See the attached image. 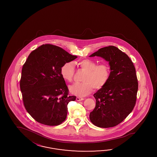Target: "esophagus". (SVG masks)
<instances>
[{
    "label": "esophagus",
    "instance_id": "1",
    "mask_svg": "<svg viewBox=\"0 0 157 157\" xmlns=\"http://www.w3.org/2000/svg\"><path fill=\"white\" fill-rule=\"evenodd\" d=\"M83 100H84V98H81V97H76V100L77 101H82Z\"/></svg>",
    "mask_w": 157,
    "mask_h": 157
}]
</instances>
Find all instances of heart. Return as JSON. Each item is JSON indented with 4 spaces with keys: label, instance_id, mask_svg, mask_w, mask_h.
<instances>
[{
    "label": "heart",
    "instance_id": "1",
    "mask_svg": "<svg viewBox=\"0 0 157 157\" xmlns=\"http://www.w3.org/2000/svg\"><path fill=\"white\" fill-rule=\"evenodd\" d=\"M77 65L86 72L82 78L83 82H76L69 86V91L73 95L78 97L89 95L93 88L96 90L101 89L109 79L110 70L106 63L97 65L93 60L83 59L78 62ZM74 73L75 69L72 62H67L62 66L60 74L64 81L71 82Z\"/></svg>",
    "mask_w": 157,
    "mask_h": 157
}]
</instances>
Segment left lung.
Listing matches in <instances>:
<instances>
[{
	"label": "left lung",
	"mask_w": 157,
	"mask_h": 157,
	"mask_svg": "<svg viewBox=\"0 0 157 157\" xmlns=\"http://www.w3.org/2000/svg\"><path fill=\"white\" fill-rule=\"evenodd\" d=\"M99 56L109 62V79L94 94L95 108L91 122L101 128L114 127L122 122L135 105L138 82L135 68L127 54L114 46L102 48L89 57Z\"/></svg>",
	"instance_id": "left-lung-1"
}]
</instances>
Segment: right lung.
Wrapping results in <instances>:
<instances>
[{
	"mask_svg": "<svg viewBox=\"0 0 157 157\" xmlns=\"http://www.w3.org/2000/svg\"><path fill=\"white\" fill-rule=\"evenodd\" d=\"M76 57L51 44L42 45L29 55L22 67L20 88L25 109L38 123L55 126L66 119L67 105L76 97L68 95L60 70Z\"/></svg>",
	"mask_w": 157,
	"mask_h": 157,
	"instance_id": "obj_1",
	"label": "right lung"
}]
</instances>
